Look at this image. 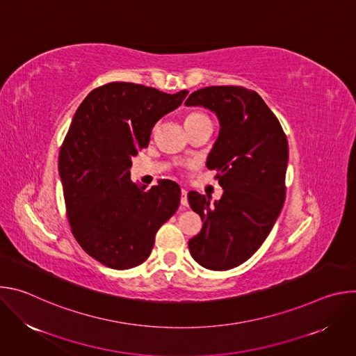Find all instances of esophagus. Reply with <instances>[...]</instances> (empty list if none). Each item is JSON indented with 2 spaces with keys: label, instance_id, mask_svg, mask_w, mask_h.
I'll return each mask as SVG.
<instances>
[{
  "label": "esophagus",
  "instance_id": "obj_1",
  "mask_svg": "<svg viewBox=\"0 0 356 356\" xmlns=\"http://www.w3.org/2000/svg\"><path fill=\"white\" fill-rule=\"evenodd\" d=\"M180 204L181 206H188V200H187V190L181 188V197H180Z\"/></svg>",
  "mask_w": 356,
  "mask_h": 356
}]
</instances>
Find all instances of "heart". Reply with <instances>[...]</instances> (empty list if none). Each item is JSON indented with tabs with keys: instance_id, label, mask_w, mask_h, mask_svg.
I'll return each mask as SVG.
<instances>
[{
	"instance_id": "obj_1",
	"label": "heart",
	"mask_w": 356,
	"mask_h": 356,
	"mask_svg": "<svg viewBox=\"0 0 356 356\" xmlns=\"http://www.w3.org/2000/svg\"><path fill=\"white\" fill-rule=\"evenodd\" d=\"M184 125L187 129H193V128H197V127H202V125H211V120L207 114L201 113V111H193V113H188L184 118ZM156 131V127L154 128L155 132Z\"/></svg>"
}]
</instances>
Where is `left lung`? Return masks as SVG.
Segmentation results:
<instances>
[{"label":"left lung","mask_w":356,"mask_h":356,"mask_svg":"<svg viewBox=\"0 0 356 356\" xmlns=\"http://www.w3.org/2000/svg\"><path fill=\"white\" fill-rule=\"evenodd\" d=\"M186 106H202L220 120V135L207 161L224 188L210 206L188 193L202 224L188 241L193 259L210 270H228L248 261L265 242L286 198L289 145L277 117L262 97L242 86H211L188 95Z\"/></svg>","instance_id":"1"}]
</instances>
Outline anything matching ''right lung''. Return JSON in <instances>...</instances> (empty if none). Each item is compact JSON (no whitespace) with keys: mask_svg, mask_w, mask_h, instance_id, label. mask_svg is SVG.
<instances>
[{"mask_svg":"<svg viewBox=\"0 0 356 356\" xmlns=\"http://www.w3.org/2000/svg\"><path fill=\"white\" fill-rule=\"evenodd\" d=\"M187 94L113 81L90 91L73 117L59 152L66 214L79 245L104 266L143 264L158 229L179 209L175 181L138 187L129 169L154 125Z\"/></svg>","mask_w":356,"mask_h":356,"instance_id":"obj_1","label":"right lung"}]
</instances>
